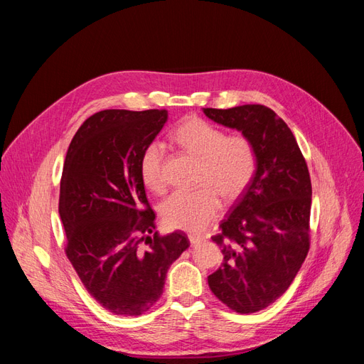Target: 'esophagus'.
<instances>
[{
  "mask_svg": "<svg viewBox=\"0 0 364 364\" xmlns=\"http://www.w3.org/2000/svg\"><path fill=\"white\" fill-rule=\"evenodd\" d=\"M188 238H190V243L191 245H200V243H203V241H205V238L203 237H200V235H196V234H190L188 235Z\"/></svg>",
  "mask_w": 364,
  "mask_h": 364,
  "instance_id": "1",
  "label": "esophagus"
}]
</instances>
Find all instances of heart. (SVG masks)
Instances as JSON below:
<instances>
[{"mask_svg":"<svg viewBox=\"0 0 364 364\" xmlns=\"http://www.w3.org/2000/svg\"><path fill=\"white\" fill-rule=\"evenodd\" d=\"M174 139L191 156L200 161L199 183L194 191H176L162 205L164 223L185 232H203L222 209L220 196L235 200L243 194L257 171L253 142L241 134L225 130L191 117L176 129ZM164 144L155 141L142 151L139 174L142 183L156 194L167 188L164 176Z\"/></svg>","mask_w":364,"mask_h":364,"instance_id":"1","label":"heart"}]
</instances>
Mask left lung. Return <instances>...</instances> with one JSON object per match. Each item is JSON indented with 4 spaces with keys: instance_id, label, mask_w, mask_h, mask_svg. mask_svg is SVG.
Wrapping results in <instances>:
<instances>
[{
    "instance_id": "obj_1",
    "label": "left lung",
    "mask_w": 364,
    "mask_h": 364,
    "mask_svg": "<svg viewBox=\"0 0 364 364\" xmlns=\"http://www.w3.org/2000/svg\"><path fill=\"white\" fill-rule=\"evenodd\" d=\"M203 114L255 146L253 179L213 237L223 264L208 277L230 310L255 313L287 291L310 249V173L291 130L270 107H203Z\"/></svg>"
}]
</instances>
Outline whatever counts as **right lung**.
<instances>
[{
	"mask_svg": "<svg viewBox=\"0 0 364 364\" xmlns=\"http://www.w3.org/2000/svg\"><path fill=\"white\" fill-rule=\"evenodd\" d=\"M162 109H107L77 130L65 158L59 214L65 252L85 289L106 310L141 316L156 304L188 237L155 232L139 174L142 151L167 123Z\"/></svg>",
	"mask_w": 364,
	"mask_h": 364,
	"instance_id": "1",
	"label": "right lung"
}]
</instances>
